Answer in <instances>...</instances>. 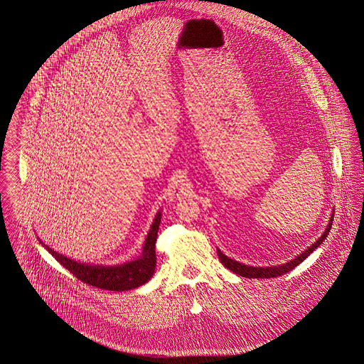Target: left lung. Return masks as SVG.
I'll return each mask as SVG.
<instances>
[{
    "mask_svg": "<svg viewBox=\"0 0 364 364\" xmlns=\"http://www.w3.org/2000/svg\"><path fill=\"white\" fill-rule=\"evenodd\" d=\"M334 215V214H333ZM333 218L331 217L327 228H326V232L321 235V237L318 240H316L315 244H312L311 247H308V250H305L302 254H299L298 257H295L292 261L287 262V264H283V265H277V267H248V265H244L240 264L232 258H228L225 254L220 252V250H218V257L222 262V265L225 267H228L229 270H232L233 273L236 274H240L242 277H248V279H270V277H277V276H282L287 272L292 270L294 267H298L304 259H306L316 248L321 244V242L326 240L330 229H331V225H333Z\"/></svg>",
    "mask_w": 364,
    "mask_h": 364,
    "instance_id": "obj_1",
    "label": "left lung"
}]
</instances>
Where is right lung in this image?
<instances>
[{"label":"right lung","instance_id":"obj_1","mask_svg":"<svg viewBox=\"0 0 364 364\" xmlns=\"http://www.w3.org/2000/svg\"><path fill=\"white\" fill-rule=\"evenodd\" d=\"M161 220V213L159 211L156 218L151 223V228L147 233L145 245L142 250V255L131 262L114 265V267H103V265H88L81 264L68 257H63L62 254L53 251L49 248L47 244L40 240V242L48 250L49 254L55 257V259L66 267L74 276L97 289L109 291H127L134 290L146 282L150 280V277L154 273L156 269V240H157V232Z\"/></svg>","mask_w":364,"mask_h":364}]
</instances>
